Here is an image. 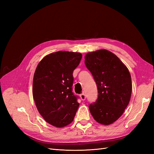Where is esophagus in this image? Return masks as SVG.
Returning <instances> with one entry per match:
<instances>
[{
  "instance_id": "obj_1",
  "label": "esophagus",
  "mask_w": 154,
  "mask_h": 154,
  "mask_svg": "<svg viewBox=\"0 0 154 154\" xmlns=\"http://www.w3.org/2000/svg\"><path fill=\"white\" fill-rule=\"evenodd\" d=\"M80 97L81 100H83V101H84L86 99V96H85V94H84V93H82V94H81L80 95Z\"/></svg>"
}]
</instances>
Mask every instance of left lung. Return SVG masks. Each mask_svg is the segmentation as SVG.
<instances>
[{"mask_svg": "<svg viewBox=\"0 0 154 154\" xmlns=\"http://www.w3.org/2000/svg\"><path fill=\"white\" fill-rule=\"evenodd\" d=\"M85 64L97 87V100L88 108L97 123L109 125L118 119L127 108L132 94L128 69L117 56L105 49L87 53Z\"/></svg>", "mask_w": 154, "mask_h": 154, "instance_id": "left-lung-1", "label": "left lung"}]
</instances>
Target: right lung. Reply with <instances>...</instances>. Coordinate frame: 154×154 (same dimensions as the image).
<instances>
[{
	"instance_id": "right-lung-1",
	"label": "right lung",
	"mask_w": 154,
	"mask_h": 154,
	"mask_svg": "<svg viewBox=\"0 0 154 154\" xmlns=\"http://www.w3.org/2000/svg\"><path fill=\"white\" fill-rule=\"evenodd\" d=\"M82 58L80 53L58 51L46 56L36 67L32 96L40 115L54 127L71 123L80 105L72 86L73 71Z\"/></svg>"
}]
</instances>
